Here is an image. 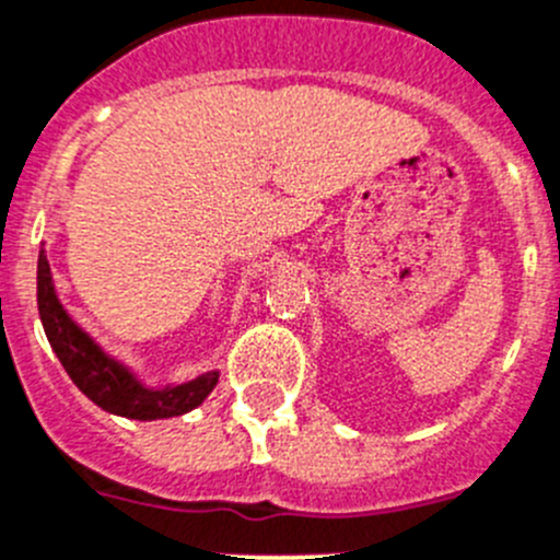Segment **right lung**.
Instances as JSON below:
<instances>
[{
	"label": "right lung",
	"instance_id": "add662e5",
	"mask_svg": "<svg viewBox=\"0 0 560 560\" xmlns=\"http://www.w3.org/2000/svg\"><path fill=\"white\" fill-rule=\"evenodd\" d=\"M38 312L44 323L46 339L66 368L68 378L80 386L82 395L93 400L98 409L109 415L129 417V420H165L179 417L203 404L218 384V370L185 381V384L145 386L127 364L102 351V345L74 323V317L62 310L51 279L46 250L38 254Z\"/></svg>",
	"mask_w": 560,
	"mask_h": 560
}]
</instances>
